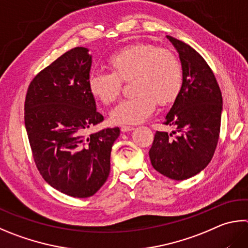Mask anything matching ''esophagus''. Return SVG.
<instances>
[{"instance_id":"obj_1","label":"esophagus","mask_w":248,"mask_h":248,"mask_svg":"<svg viewBox=\"0 0 248 248\" xmlns=\"http://www.w3.org/2000/svg\"><path fill=\"white\" fill-rule=\"evenodd\" d=\"M134 128L132 127V125H121L120 127V130L123 132H128V131H131V130H133Z\"/></svg>"}]
</instances>
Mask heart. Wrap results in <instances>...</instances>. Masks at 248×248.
I'll use <instances>...</instances> for the list:
<instances>
[{
  "mask_svg": "<svg viewBox=\"0 0 248 248\" xmlns=\"http://www.w3.org/2000/svg\"><path fill=\"white\" fill-rule=\"evenodd\" d=\"M110 73L90 75L89 91L95 100L109 105L118 98L121 82L131 81L134 95L121 101L110 112L117 124H138L150 116L156 104H171L182 87V66L168 48L138 44L114 54L108 61Z\"/></svg>",
  "mask_w": 248,
  "mask_h": 248,
  "instance_id": "1",
  "label": "heart"
}]
</instances>
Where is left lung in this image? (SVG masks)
<instances>
[{
    "label": "left lung",
    "instance_id": "left-lung-1",
    "mask_svg": "<svg viewBox=\"0 0 248 248\" xmlns=\"http://www.w3.org/2000/svg\"><path fill=\"white\" fill-rule=\"evenodd\" d=\"M179 53L182 87L164 124L172 133L156 131L148 154L152 166L172 180H186L207 167L217 147L222 95L215 75L194 48L167 35Z\"/></svg>",
    "mask_w": 248,
    "mask_h": 248
}]
</instances>
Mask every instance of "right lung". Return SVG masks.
<instances>
[{"instance_id":"1","label":"right lung","mask_w":248,"mask_h":248,"mask_svg":"<svg viewBox=\"0 0 248 248\" xmlns=\"http://www.w3.org/2000/svg\"><path fill=\"white\" fill-rule=\"evenodd\" d=\"M74 47L35 76L27 90L25 125L33 160L42 178L66 195L95 194L110 171L118 127L85 136L104 120L96 110L88 80L92 56Z\"/></svg>"}]
</instances>
